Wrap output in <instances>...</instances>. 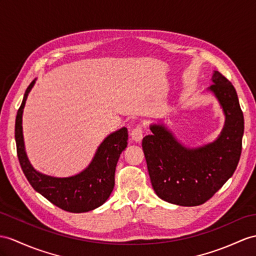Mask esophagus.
Here are the masks:
<instances>
[{"instance_id": "esophagus-1", "label": "esophagus", "mask_w": 256, "mask_h": 256, "mask_svg": "<svg viewBox=\"0 0 256 256\" xmlns=\"http://www.w3.org/2000/svg\"><path fill=\"white\" fill-rule=\"evenodd\" d=\"M130 136H132V139L134 142H140L142 140V138H143L142 127L141 126H136V128H134L132 134H130Z\"/></svg>"}]
</instances>
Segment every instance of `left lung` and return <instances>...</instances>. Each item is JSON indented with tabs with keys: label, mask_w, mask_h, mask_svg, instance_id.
<instances>
[{
	"label": "left lung",
	"mask_w": 256,
	"mask_h": 256,
	"mask_svg": "<svg viewBox=\"0 0 256 256\" xmlns=\"http://www.w3.org/2000/svg\"><path fill=\"white\" fill-rule=\"evenodd\" d=\"M208 91L213 93L225 115V124L213 142L189 148L179 142L164 124H152V134L142 148L153 189L158 196L180 206L206 202L234 175L238 166L244 120L234 86L214 70Z\"/></svg>",
	"instance_id": "1"
}]
</instances>
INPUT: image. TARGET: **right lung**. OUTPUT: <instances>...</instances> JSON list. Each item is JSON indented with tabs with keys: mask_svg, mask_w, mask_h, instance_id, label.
Wrapping results in <instances>:
<instances>
[{
	"mask_svg": "<svg viewBox=\"0 0 256 256\" xmlns=\"http://www.w3.org/2000/svg\"><path fill=\"white\" fill-rule=\"evenodd\" d=\"M29 84L15 122V140L18 160L24 176L32 188L56 206L72 213H84L106 202L115 186L118 158L128 144L126 127L110 134L98 146L91 163L82 172L70 177H53L34 170L24 150L22 113L29 92L36 84Z\"/></svg>",
	"mask_w": 256,
	"mask_h": 256,
	"instance_id": "obj_1",
	"label": "right lung"
}]
</instances>
